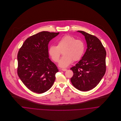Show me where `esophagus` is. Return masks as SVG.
Listing matches in <instances>:
<instances>
[{
	"instance_id": "34e87169",
	"label": "esophagus",
	"mask_w": 121,
	"mask_h": 121,
	"mask_svg": "<svg viewBox=\"0 0 121 121\" xmlns=\"http://www.w3.org/2000/svg\"><path fill=\"white\" fill-rule=\"evenodd\" d=\"M62 71H66L67 70V69H61Z\"/></svg>"
}]
</instances>
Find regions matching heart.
<instances>
[{
  "instance_id": "1",
  "label": "heart",
  "mask_w": 121,
  "mask_h": 121,
  "mask_svg": "<svg viewBox=\"0 0 121 121\" xmlns=\"http://www.w3.org/2000/svg\"><path fill=\"white\" fill-rule=\"evenodd\" d=\"M85 50L83 42L81 39L69 35H65L57 41V45H51L48 49V53L54 62L59 60L61 52H63V55L59 62V66L65 68L69 67L73 61L80 60Z\"/></svg>"
}]
</instances>
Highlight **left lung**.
Masks as SVG:
<instances>
[{"mask_svg": "<svg viewBox=\"0 0 121 121\" xmlns=\"http://www.w3.org/2000/svg\"><path fill=\"white\" fill-rule=\"evenodd\" d=\"M87 48L82 59L71 69L73 75L70 80L77 89L87 91L96 86L106 72V52L101 41L96 37L82 31Z\"/></svg>", "mask_w": 121, "mask_h": 121, "instance_id": "left-lung-1", "label": "left lung"}]
</instances>
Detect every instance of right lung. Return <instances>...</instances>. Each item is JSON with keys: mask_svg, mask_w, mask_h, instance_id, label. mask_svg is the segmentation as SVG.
I'll return each mask as SVG.
<instances>
[{"mask_svg": "<svg viewBox=\"0 0 121 121\" xmlns=\"http://www.w3.org/2000/svg\"><path fill=\"white\" fill-rule=\"evenodd\" d=\"M59 34L43 31L27 38L17 53V74L31 91L41 94L52 87L59 71L49 58L48 45Z\"/></svg>", "mask_w": 121, "mask_h": 121, "instance_id": "right-lung-1", "label": "right lung"}]
</instances>
